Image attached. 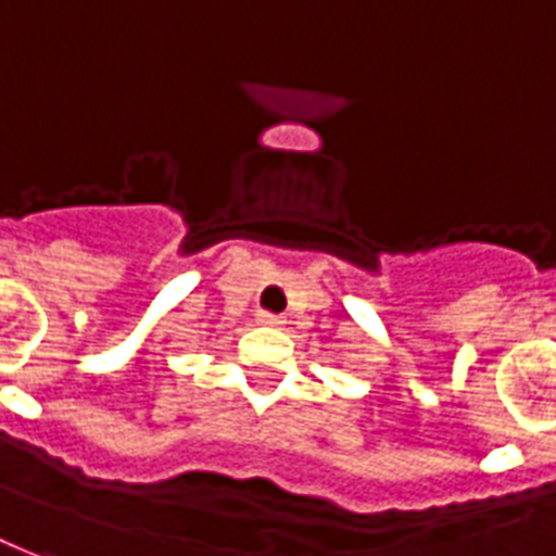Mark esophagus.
Returning a JSON list of instances; mask_svg holds the SVG:
<instances>
[{"label": "esophagus", "instance_id": "34e87169", "mask_svg": "<svg viewBox=\"0 0 556 556\" xmlns=\"http://www.w3.org/2000/svg\"><path fill=\"white\" fill-rule=\"evenodd\" d=\"M257 326L278 328V326H283V317H278V314H269V311H261V314H257Z\"/></svg>", "mask_w": 556, "mask_h": 556}]
</instances>
